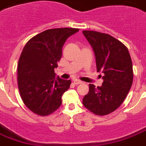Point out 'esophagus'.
<instances>
[{"label": "esophagus", "instance_id": "esophagus-1", "mask_svg": "<svg viewBox=\"0 0 146 146\" xmlns=\"http://www.w3.org/2000/svg\"><path fill=\"white\" fill-rule=\"evenodd\" d=\"M72 80H73V83H74L75 85H78V84H80V83H82L81 80H78V79H73Z\"/></svg>", "mask_w": 146, "mask_h": 146}]
</instances>
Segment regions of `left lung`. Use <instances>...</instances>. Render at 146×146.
<instances>
[{
  "label": "left lung",
  "instance_id": "8db88e82",
  "mask_svg": "<svg viewBox=\"0 0 146 146\" xmlns=\"http://www.w3.org/2000/svg\"><path fill=\"white\" fill-rule=\"evenodd\" d=\"M92 46L97 72L103 73L101 86L89 84L83 106L97 115L109 114L119 108L133 82V67L127 47L114 37L94 31H83Z\"/></svg>",
  "mask_w": 146,
  "mask_h": 146
}]
</instances>
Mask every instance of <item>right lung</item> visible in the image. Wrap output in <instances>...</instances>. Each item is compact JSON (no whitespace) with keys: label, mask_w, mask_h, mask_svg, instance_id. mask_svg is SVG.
Listing matches in <instances>:
<instances>
[{"label":"right lung","mask_w":146,"mask_h":146,"mask_svg":"<svg viewBox=\"0 0 146 146\" xmlns=\"http://www.w3.org/2000/svg\"><path fill=\"white\" fill-rule=\"evenodd\" d=\"M78 29H51L37 35L25 45L18 61L17 85L29 109L40 116L51 114L60 106L70 80L56 77L54 68L62 57L65 42Z\"/></svg>","instance_id":"right-lung-1"}]
</instances>
